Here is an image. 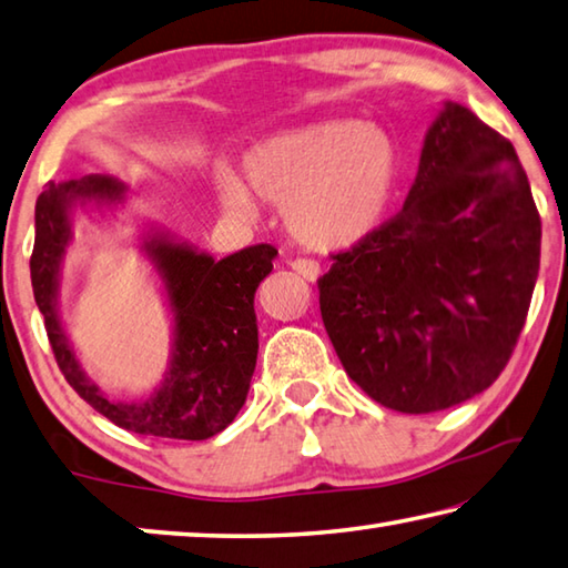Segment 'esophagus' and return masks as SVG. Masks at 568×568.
<instances>
[{
  "label": "esophagus",
  "instance_id": "34e87169",
  "mask_svg": "<svg viewBox=\"0 0 568 568\" xmlns=\"http://www.w3.org/2000/svg\"><path fill=\"white\" fill-rule=\"evenodd\" d=\"M290 266L294 268L296 274L304 276L306 282H316V278L322 276V266L312 262V258H294V262H290Z\"/></svg>",
  "mask_w": 568,
  "mask_h": 568
}]
</instances>
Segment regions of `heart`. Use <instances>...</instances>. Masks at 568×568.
I'll list each match as a JSON object with an SVG mask.
<instances>
[{
	"instance_id": "b5f03b06",
	"label": "heart",
	"mask_w": 568,
	"mask_h": 568,
	"mask_svg": "<svg viewBox=\"0 0 568 568\" xmlns=\"http://www.w3.org/2000/svg\"><path fill=\"white\" fill-rule=\"evenodd\" d=\"M399 152L384 129L326 119L274 134L242 156V176L219 166L226 212L254 216V196L282 206L286 232L314 252H344L369 239L389 212Z\"/></svg>"
}]
</instances>
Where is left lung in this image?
Here are the masks:
<instances>
[{"label": "left lung", "mask_w": 568, "mask_h": 568, "mask_svg": "<svg viewBox=\"0 0 568 568\" xmlns=\"http://www.w3.org/2000/svg\"><path fill=\"white\" fill-rule=\"evenodd\" d=\"M539 256L541 219L511 142L444 102L402 212L320 278L326 334L386 409H449L504 372Z\"/></svg>", "instance_id": "obj_1"}]
</instances>
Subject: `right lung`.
Here are the masks:
<instances>
[{
    "label": "right lung",
    "mask_w": 568,
    "mask_h": 568,
    "mask_svg": "<svg viewBox=\"0 0 568 568\" xmlns=\"http://www.w3.org/2000/svg\"><path fill=\"white\" fill-rule=\"evenodd\" d=\"M124 199L126 186L114 176L89 174L47 184L34 206L37 234L29 262L34 302L59 369L92 409L126 432L204 442L224 432L246 402L258 352L254 294L272 274L276 248L256 244L216 262L166 229L146 226L139 252L162 282L172 316V356L152 394L122 402L109 396L77 359L59 314V286L74 242V209L94 206L104 216L114 214Z\"/></svg>",
    "instance_id": "1"
}]
</instances>
